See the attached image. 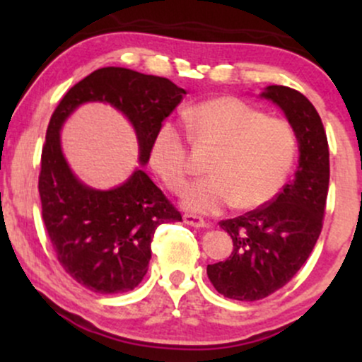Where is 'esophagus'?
<instances>
[{
    "label": "esophagus",
    "instance_id": "1",
    "mask_svg": "<svg viewBox=\"0 0 362 362\" xmlns=\"http://www.w3.org/2000/svg\"><path fill=\"white\" fill-rule=\"evenodd\" d=\"M184 223L189 224V226H194V228L207 226V223L204 221V219H202L201 216H195V214H184Z\"/></svg>",
    "mask_w": 362,
    "mask_h": 362
}]
</instances>
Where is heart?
Returning a JSON list of instances; mask_svg holds the SVG:
<instances>
[{"label": "heart", "mask_w": 362, "mask_h": 362, "mask_svg": "<svg viewBox=\"0 0 362 362\" xmlns=\"http://www.w3.org/2000/svg\"><path fill=\"white\" fill-rule=\"evenodd\" d=\"M199 146L214 148L209 177L184 190V204L214 214L228 206L250 211L272 201L288 180L298 153L293 126L235 97H219L190 107L184 115ZM149 161L156 175L177 192L189 173L187 139L173 122H163L151 141Z\"/></svg>", "instance_id": "b5f03b06"}]
</instances>
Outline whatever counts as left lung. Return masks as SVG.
Listing matches in <instances>:
<instances>
[{
  "label": "left lung",
  "instance_id": "8db88e82",
  "mask_svg": "<svg viewBox=\"0 0 362 362\" xmlns=\"http://www.w3.org/2000/svg\"><path fill=\"white\" fill-rule=\"evenodd\" d=\"M281 107L296 132L300 160L294 178L272 202L226 219L233 240L226 260L207 265V277L224 298L257 301L286 286L303 267L323 226L330 161L317 109L300 91L271 85L260 93Z\"/></svg>",
  "mask_w": 362,
  "mask_h": 362
}]
</instances>
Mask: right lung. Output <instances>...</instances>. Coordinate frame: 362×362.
Returning <instances> with one entry per match:
<instances>
[{"label": "right lung", "instance_id": "add662e5", "mask_svg": "<svg viewBox=\"0 0 362 362\" xmlns=\"http://www.w3.org/2000/svg\"><path fill=\"white\" fill-rule=\"evenodd\" d=\"M185 93L167 78L110 66L76 83L54 110L40 158L42 219L62 269L93 293L134 289L148 272L155 230L182 214L141 168L110 190L81 184L62 155V124L83 103H110L131 120L146 165L156 129Z\"/></svg>", "mask_w": 362, "mask_h": 362}]
</instances>
